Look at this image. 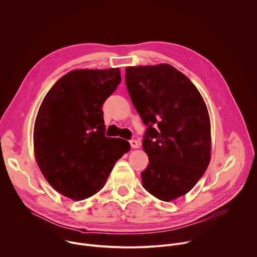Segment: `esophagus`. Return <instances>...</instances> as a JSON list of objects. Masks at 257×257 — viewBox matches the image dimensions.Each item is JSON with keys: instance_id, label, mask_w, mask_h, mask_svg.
I'll use <instances>...</instances> for the list:
<instances>
[{"instance_id": "esophagus-1", "label": "esophagus", "mask_w": 257, "mask_h": 257, "mask_svg": "<svg viewBox=\"0 0 257 257\" xmlns=\"http://www.w3.org/2000/svg\"><path fill=\"white\" fill-rule=\"evenodd\" d=\"M129 142H130V145H131L132 149H138V148H139V143H138L137 140L131 139Z\"/></svg>"}]
</instances>
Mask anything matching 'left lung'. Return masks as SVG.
Wrapping results in <instances>:
<instances>
[{"label":"left lung","instance_id":"8db88e82","mask_svg":"<svg viewBox=\"0 0 257 257\" xmlns=\"http://www.w3.org/2000/svg\"><path fill=\"white\" fill-rule=\"evenodd\" d=\"M134 107L148 127L142 148L150 163L144 189L170 201L189 192L210 161V123L195 85L169 64L126 68Z\"/></svg>","mask_w":257,"mask_h":257}]
</instances>
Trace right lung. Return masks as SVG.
<instances>
[{
  "instance_id": "obj_1",
  "label": "right lung",
  "mask_w": 257,
  "mask_h": 257,
  "mask_svg": "<svg viewBox=\"0 0 257 257\" xmlns=\"http://www.w3.org/2000/svg\"><path fill=\"white\" fill-rule=\"evenodd\" d=\"M120 82L119 68L71 71L40 106L33 132L35 159L47 181L66 197L82 200L98 192L130 150L127 140L104 136L101 106Z\"/></svg>"
}]
</instances>
